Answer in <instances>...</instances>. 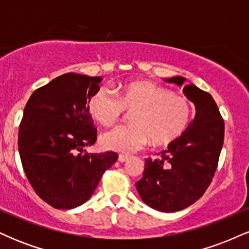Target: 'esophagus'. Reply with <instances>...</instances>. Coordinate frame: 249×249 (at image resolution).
Wrapping results in <instances>:
<instances>
[{"instance_id": "34e87169", "label": "esophagus", "mask_w": 249, "mask_h": 249, "mask_svg": "<svg viewBox=\"0 0 249 249\" xmlns=\"http://www.w3.org/2000/svg\"><path fill=\"white\" fill-rule=\"evenodd\" d=\"M128 160V157L127 156H124V154H119L118 156V161L121 162H125Z\"/></svg>"}]
</instances>
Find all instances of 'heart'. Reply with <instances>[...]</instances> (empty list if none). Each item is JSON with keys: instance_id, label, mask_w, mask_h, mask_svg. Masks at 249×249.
I'll return each instance as SVG.
<instances>
[{"instance_id": "obj_1", "label": "heart", "mask_w": 249, "mask_h": 249, "mask_svg": "<svg viewBox=\"0 0 249 249\" xmlns=\"http://www.w3.org/2000/svg\"><path fill=\"white\" fill-rule=\"evenodd\" d=\"M89 110L104 125L118 121L125 110H133L131 124L117 125L101 136L103 146L121 153L136 152L148 141L153 145L173 142L184 132L192 115L186 97L147 81L122 85L118 96L107 87H101L89 101Z\"/></svg>"}]
</instances>
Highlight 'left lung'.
I'll use <instances>...</instances> for the list:
<instances>
[{
  "label": "left lung",
  "mask_w": 249,
  "mask_h": 249,
  "mask_svg": "<svg viewBox=\"0 0 249 249\" xmlns=\"http://www.w3.org/2000/svg\"><path fill=\"white\" fill-rule=\"evenodd\" d=\"M180 76L165 79L182 85ZM184 95L196 105V117L181 136L170 142L159 158L145 159L142 178L136 182L145 204L160 212H177L206 192L218 167L225 123L213 97L190 84Z\"/></svg>",
  "instance_id": "obj_1"
}]
</instances>
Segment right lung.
<instances>
[{
	"label": "right lung",
	"mask_w": 249,
	"mask_h": 249,
	"mask_svg": "<svg viewBox=\"0 0 249 249\" xmlns=\"http://www.w3.org/2000/svg\"><path fill=\"white\" fill-rule=\"evenodd\" d=\"M102 77L64 73L38 88L25 104L18 128L22 166L37 196L70 210L92 196L118 154L83 150L97 141L89 101Z\"/></svg>",
	"instance_id": "right-lung-1"
}]
</instances>
